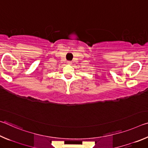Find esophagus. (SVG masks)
<instances>
[{
    "instance_id": "34e87169",
    "label": "esophagus",
    "mask_w": 148,
    "mask_h": 148,
    "mask_svg": "<svg viewBox=\"0 0 148 148\" xmlns=\"http://www.w3.org/2000/svg\"><path fill=\"white\" fill-rule=\"evenodd\" d=\"M67 62H68V64H71V63H72L71 61H68Z\"/></svg>"
}]
</instances>
